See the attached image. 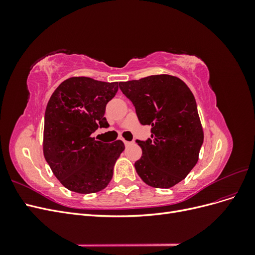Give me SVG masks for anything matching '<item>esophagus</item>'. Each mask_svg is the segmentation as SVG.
Here are the masks:
<instances>
[{"label": "esophagus", "mask_w": 255, "mask_h": 255, "mask_svg": "<svg viewBox=\"0 0 255 255\" xmlns=\"http://www.w3.org/2000/svg\"><path fill=\"white\" fill-rule=\"evenodd\" d=\"M123 142H125L126 146H128V145H129V144H132V141H128V140H123Z\"/></svg>", "instance_id": "1"}]
</instances>
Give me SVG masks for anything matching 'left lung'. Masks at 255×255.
<instances>
[{"mask_svg": "<svg viewBox=\"0 0 255 255\" xmlns=\"http://www.w3.org/2000/svg\"><path fill=\"white\" fill-rule=\"evenodd\" d=\"M151 139L137 140L142 155L135 163L141 180L155 188H170L187 176L199 159L203 128L194 95L181 79L169 74L120 82Z\"/></svg>", "mask_w": 255, "mask_h": 255, "instance_id": "obj_1", "label": "left lung"}]
</instances>
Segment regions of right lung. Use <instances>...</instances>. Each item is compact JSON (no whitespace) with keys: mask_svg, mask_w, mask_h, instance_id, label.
Returning <instances> with one entry per match:
<instances>
[{"mask_svg":"<svg viewBox=\"0 0 255 255\" xmlns=\"http://www.w3.org/2000/svg\"><path fill=\"white\" fill-rule=\"evenodd\" d=\"M118 91V82L73 76L53 92L44 114L43 155L64 186L78 194H94L111 182L125 143H104L91 134L110 127L105 107Z\"/></svg>","mask_w":255,"mask_h":255,"instance_id":"add662e5","label":"right lung"}]
</instances>
